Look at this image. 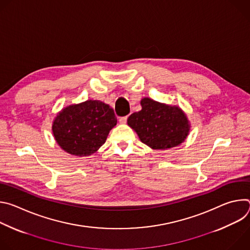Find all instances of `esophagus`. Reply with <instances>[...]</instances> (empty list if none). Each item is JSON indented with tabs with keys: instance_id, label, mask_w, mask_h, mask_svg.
Wrapping results in <instances>:
<instances>
[{
	"instance_id": "obj_1",
	"label": "esophagus",
	"mask_w": 250,
	"mask_h": 250,
	"mask_svg": "<svg viewBox=\"0 0 250 250\" xmlns=\"http://www.w3.org/2000/svg\"><path fill=\"white\" fill-rule=\"evenodd\" d=\"M126 121H127V117H123V118H120V123L125 125L126 124Z\"/></svg>"
}]
</instances>
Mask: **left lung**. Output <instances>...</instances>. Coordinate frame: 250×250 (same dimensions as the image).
Returning a JSON list of instances; mask_svg holds the SVG:
<instances>
[{
    "mask_svg": "<svg viewBox=\"0 0 250 250\" xmlns=\"http://www.w3.org/2000/svg\"><path fill=\"white\" fill-rule=\"evenodd\" d=\"M141 110L131 114L127 125L141 142L152 149L165 150L180 146L189 135L191 124L179 105L142 98Z\"/></svg>",
    "mask_w": 250,
    "mask_h": 250,
    "instance_id": "left-lung-1",
    "label": "left lung"
}]
</instances>
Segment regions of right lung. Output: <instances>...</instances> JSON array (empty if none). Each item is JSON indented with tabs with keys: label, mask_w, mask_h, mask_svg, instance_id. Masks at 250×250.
<instances>
[{
	"label": "right lung",
	"mask_w": 250,
	"mask_h": 250,
	"mask_svg": "<svg viewBox=\"0 0 250 250\" xmlns=\"http://www.w3.org/2000/svg\"><path fill=\"white\" fill-rule=\"evenodd\" d=\"M114 110L99 100L69 104L56 114L52 133L67 153L84 157L96 153L117 125Z\"/></svg>",
	"instance_id": "1"
}]
</instances>
